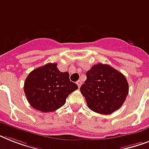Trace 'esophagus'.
Wrapping results in <instances>:
<instances>
[{"mask_svg": "<svg viewBox=\"0 0 149 149\" xmlns=\"http://www.w3.org/2000/svg\"><path fill=\"white\" fill-rule=\"evenodd\" d=\"M77 86H78V87H80V86H81V85H82V81L81 80H78V81L77 82Z\"/></svg>", "mask_w": 149, "mask_h": 149, "instance_id": "1", "label": "esophagus"}]
</instances>
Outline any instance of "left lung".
<instances>
[{"label":"left lung","mask_w":149,"mask_h":149,"mask_svg":"<svg viewBox=\"0 0 149 149\" xmlns=\"http://www.w3.org/2000/svg\"><path fill=\"white\" fill-rule=\"evenodd\" d=\"M128 84L124 75L111 65L98 63L86 72L80 92L91 111L110 114L122 106L128 94Z\"/></svg>","instance_id":"1"}]
</instances>
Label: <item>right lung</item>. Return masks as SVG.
Returning <instances> with one entry per match:
<instances>
[{
    "instance_id": "1",
    "label": "right lung",
    "mask_w": 149,
    "mask_h": 149,
    "mask_svg": "<svg viewBox=\"0 0 149 149\" xmlns=\"http://www.w3.org/2000/svg\"><path fill=\"white\" fill-rule=\"evenodd\" d=\"M78 89L68 72H60L57 63H47L31 71L24 84L28 101L33 108L52 112L60 108L70 93Z\"/></svg>"
}]
</instances>
